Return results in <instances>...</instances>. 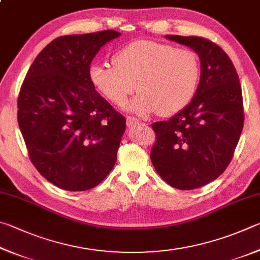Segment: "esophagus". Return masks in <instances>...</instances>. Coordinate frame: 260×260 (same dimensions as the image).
<instances>
[{"label":"esophagus","instance_id":"1","mask_svg":"<svg viewBox=\"0 0 260 260\" xmlns=\"http://www.w3.org/2000/svg\"><path fill=\"white\" fill-rule=\"evenodd\" d=\"M136 124H139V120L133 116H126V125L127 126H135Z\"/></svg>","mask_w":260,"mask_h":260}]
</instances>
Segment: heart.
<instances>
[{"label":"heart","mask_w":260,"mask_h":260,"mask_svg":"<svg viewBox=\"0 0 260 260\" xmlns=\"http://www.w3.org/2000/svg\"><path fill=\"white\" fill-rule=\"evenodd\" d=\"M113 65L93 63L90 80L108 102L124 106L137 89L129 111L148 115L158 111L170 116L194 98L200 80V62L189 49L140 40L127 43L113 57Z\"/></svg>","instance_id":"1"}]
</instances>
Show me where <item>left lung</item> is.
<instances>
[{
  "instance_id": "left-lung-1",
  "label": "left lung",
  "mask_w": 260,
  "mask_h": 260,
  "mask_svg": "<svg viewBox=\"0 0 260 260\" xmlns=\"http://www.w3.org/2000/svg\"><path fill=\"white\" fill-rule=\"evenodd\" d=\"M192 48L201 61L194 98L169 121L152 127L151 160L167 184L195 189L218 178L232 161L242 133V90L233 62L219 45L199 36L166 35Z\"/></svg>"
}]
</instances>
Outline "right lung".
Returning <instances> with one entry per match:
<instances>
[{
  "label": "right lung",
  "instance_id": "add662e5",
  "mask_svg": "<svg viewBox=\"0 0 260 260\" xmlns=\"http://www.w3.org/2000/svg\"><path fill=\"white\" fill-rule=\"evenodd\" d=\"M115 30L51 41L27 72L18 97V124L31 163L57 187L80 192L99 185L115 166L125 117L94 89L90 63Z\"/></svg>",
  "mask_w": 260,
  "mask_h": 260
}]
</instances>
